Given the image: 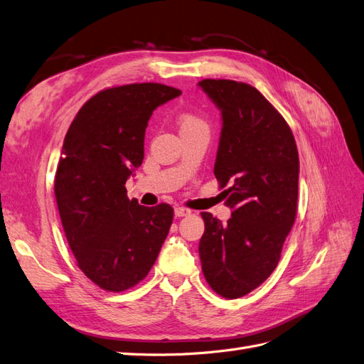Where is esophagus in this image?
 I'll return each mask as SVG.
<instances>
[{
  "mask_svg": "<svg viewBox=\"0 0 364 364\" xmlns=\"http://www.w3.org/2000/svg\"><path fill=\"white\" fill-rule=\"evenodd\" d=\"M192 213V210L191 209H188V207H175V216H178V218H181V216H188V215H191Z\"/></svg>",
  "mask_w": 364,
  "mask_h": 364,
  "instance_id": "34e87169",
  "label": "esophagus"
}]
</instances>
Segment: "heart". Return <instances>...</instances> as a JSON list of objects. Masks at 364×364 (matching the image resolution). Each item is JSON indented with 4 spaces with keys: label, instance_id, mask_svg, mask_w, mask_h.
I'll list each match as a JSON object with an SVG mask.
<instances>
[{
    "label": "heart",
    "instance_id": "1",
    "mask_svg": "<svg viewBox=\"0 0 364 364\" xmlns=\"http://www.w3.org/2000/svg\"><path fill=\"white\" fill-rule=\"evenodd\" d=\"M195 128H207V124L200 116H196V114H192V112L181 114L180 129L184 131V129H195Z\"/></svg>",
    "mask_w": 364,
    "mask_h": 364
}]
</instances>
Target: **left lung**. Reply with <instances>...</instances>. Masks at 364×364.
<instances>
[{"label":"left lung","instance_id":"obj_1","mask_svg":"<svg viewBox=\"0 0 364 364\" xmlns=\"http://www.w3.org/2000/svg\"><path fill=\"white\" fill-rule=\"evenodd\" d=\"M200 87L223 112L215 176L232 209L225 224L201 213V268L216 294L237 299L277 267L297 215L299 154L289 124L255 87L230 79Z\"/></svg>","mask_w":364,"mask_h":364}]
</instances>
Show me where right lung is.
I'll use <instances>...</instances> for the list:
<instances>
[{
  "mask_svg": "<svg viewBox=\"0 0 364 364\" xmlns=\"http://www.w3.org/2000/svg\"><path fill=\"white\" fill-rule=\"evenodd\" d=\"M181 91L157 82L99 91L77 111L55 175L62 227L77 267L105 291L148 276L169 233L173 209L129 200L127 180L144 157L152 111Z\"/></svg>",
  "mask_w": 364,
  "mask_h": 364,
  "instance_id": "right-lung-1",
  "label": "right lung"
}]
</instances>
